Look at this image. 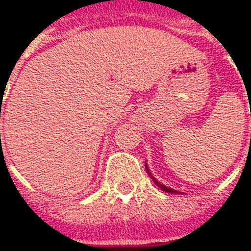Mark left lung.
Instances as JSON below:
<instances>
[{
	"label": "left lung",
	"instance_id": "obj_1",
	"mask_svg": "<svg viewBox=\"0 0 251 251\" xmlns=\"http://www.w3.org/2000/svg\"><path fill=\"white\" fill-rule=\"evenodd\" d=\"M145 167H146V171H148L149 176H150V177L153 179V181H154L155 184H157V187L161 188L162 191H165V193H171V194H183L181 191H177V190H174V188H171V187H168V186H165V184H162L161 181L157 180V179H155L154 176H153V175H151V174H150V171H149V167H148V164H146V162H145Z\"/></svg>",
	"mask_w": 251,
	"mask_h": 251
}]
</instances>
